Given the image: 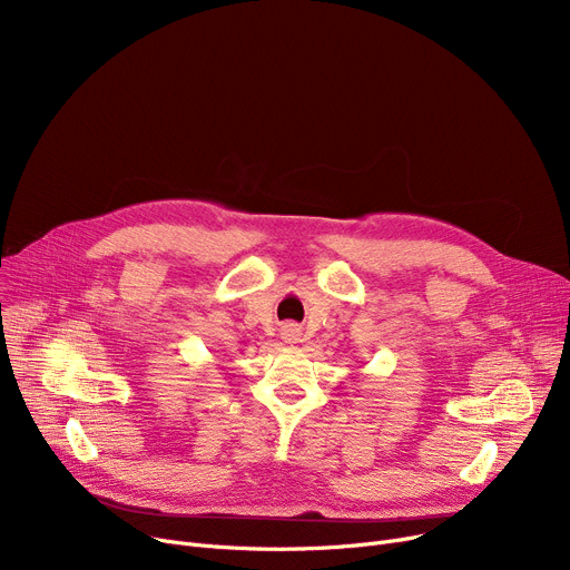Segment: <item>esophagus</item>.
Returning <instances> with one entry per match:
<instances>
[{"label":"esophagus","instance_id":"obj_1","mask_svg":"<svg viewBox=\"0 0 570 570\" xmlns=\"http://www.w3.org/2000/svg\"><path fill=\"white\" fill-rule=\"evenodd\" d=\"M284 340L291 344V342H297V337H301V331H297L295 325H288V327H284Z\"/></svg>","mask_w":570,"mask_h":570}]
</instances>
